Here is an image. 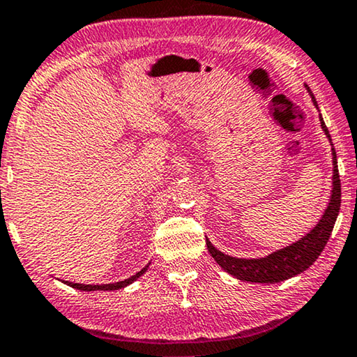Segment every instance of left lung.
Returning a JSON list of instances; mask_svg holds the SVG:
<instances>
[{
  "label": "left lung",
  "mask_w": 357,
  "mask_h": 357,
  "mask_svg": "<svg viewBox=\"0 0 357 357\" xmlns=\"http://www.w3.org/2000/svg\"><path fill=\"white\" fill-rule=\"evenodd\" d=\"M307 91L311 93L314 105L317 106L316 98H314L312 91L306 85ZM320 126L325 135L330 138L328 128L325 126L322 116H319ZM332 154H333V190L332 196H330V203L325 209L322 219L319 220V224L314 229L303 236L301 240H298L293 245L278 250L272 255L266 257H259V259H238V257L224 255V252L217 250L213 246V243L206 240L208 245V251L211 256L214 257L217 264H219L225 272H229L230 275L243 282H255V283H278L291 278L298 273L306 271L309 266H312L316 262L320 252L324 251L325 245L332 235L335 220H337L340 213V204H342V183H340V174L337 166V153L332 144Z\"/></svg>",
  "instance_id": "1"
}]
</instances>
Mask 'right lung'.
<instances>
[{
	"label": "right lung",
	"instance_id": "add662e5",
	"mask_svg": "<svg viewBox=\"0 0 357 357\" xmlns=\"http://www.w3.org/2000/svg\"><path fill=\"white\" fill-rule=\"evenodd\" d=\"M148 271V266L143 267L140 272H137L135 275H132L130 278H126V280L117 282V283H107V285H84V283H72V282H64L66 285H69L75 290H82V291H96V290H119V288H123L127 285H130L132 282H135L138 277L143 275L144 272Z\"/></svg>",
	"mask_w": 357,
	"mask_h": 357
}]
</instances>
